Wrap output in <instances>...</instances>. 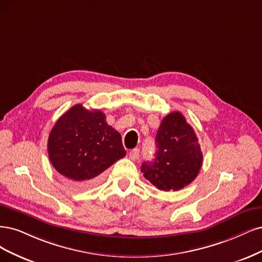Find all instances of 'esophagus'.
I'll list each match as a JSON object with an SVG mask.
<instances>
[{
  "mask_svg": "<svg viewBox=\"0 0 262 262\" xmlns=\"http://www.w3.org/2000/svg\"><path fill=\"white\" fill-rule=\"evenodd\" d=\"M139 158V149H134L129 152V159H132L133 161H136V160Z\"/></svg>",
  "mask_w": 262,
  "mask_h": 262,
  "instance_id": "obj_1",
  "label": "esophagus"
}]
</instances>
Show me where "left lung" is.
<instances>
[{
  "label": "left lung",
  "mask_w": 262,
  "mask_h": 262,
  "mask_svg": "<svg viewBox=\"0 0 262 262\" xmlns=\"http://www.w3.org/2000/svg\"><path fill=\"white\" fill-rule=\"evenodd\" d=\"M154 161L143 162L145 179L164 191L180 190L199 174L202 152L196 133L180 112L166 115L156 136Z\"/></svg>",
  "instance_id": "8db88e82"
}]
</instances>
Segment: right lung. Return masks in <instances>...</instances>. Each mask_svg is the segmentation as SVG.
<instances>
[{
  "instance_id": "1",
  "label": "right lung",
  "mask_w": 262,
  "mask_h": 262,
  "mask_svg": "<svg viewBox=\"0 0 262 262\" xmlns=\"http://www.w3.org/2000/svg\"><path fill=\"white\" fill-rule=\"evenodd\" d=\"M48 154L55 170L76 186H89L126 156L121 134L107 125L100 110L76 104L49 135Z\"/></svg>"
}]
</instances>
